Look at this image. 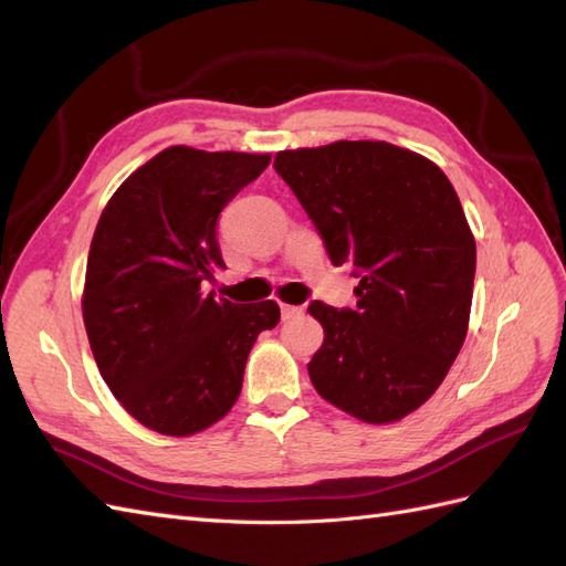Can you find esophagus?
<instances>
[{"label": "esophagus", "mask_w": 566, "mask_h": 566, "mask_svg": "<svg viewBox=\"0 0 566 566\" xmlns=\"http://www.w3.org/2000/svg\"><path fill=\"white\" fill-rule=\"evenodd\" d=\"M281 312H283V318H293V316H300L304 310L302 306H293V304H281Z\"/></svg>", "instance_id": "1"}]
</instances>
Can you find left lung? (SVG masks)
Wrapping results in <instances>:
<instances>
[{"label": "left lung", "instance_id": "8db88e82", "mask_svg": "<svg viewBox=\"0 0 566 566\" xmlns=\"http://www.w3.org/2000/svg\"><path fill=\"white\" fill-rule=\"evenodd\" d=\"M273 169L331 262L358 279L354 310L310 304L325 331L312 385L364 422L401 420L437 391L468 335L476 245L451 181L385 142L283 150Z\"/></svg>", "mask_w": 566, "mask_h": 566}]
</instances>
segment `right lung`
Returning a JSON list of instances; mask_svg holds the SVG:
<instances>
[{
	"label": "right lung",
	"instance_id": "right-lung-1",
	"mask_svg": "<svg viewBox=\"0 0 566 566\" xmlns=\"http://www.w3.org/2000/svg\"><path fill=\"white\" fill-rule=\"evenodd\" d=\"M271 156L169 146L117 188L87 260L82 316L115 399L148 430L188 437L224 418L248 354L281 318L273 300L205 295L224 269L219 212Z\"/></svg>",
	"mask_w": 566,
	"mask_h": 566
}]
</instances>
